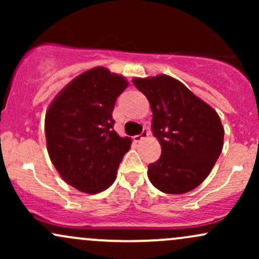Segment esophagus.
<instances>
[{"mask_svg": "<svg viewBox=\"0 0 259 259\" xmlns=\"http://www.w3.org/2000/svg\"><path fill=\"white\" fill-rule=\"evenodd\" d=\"M148 135H150V133H148V130H147V129H144V130H142L141 134H139V135L134 136V140H135L136 142H140V141H142V140L146 139Z\"/></svg>", "mask_w": 259, "mask_h": 259, "instance_id": "34e87169", "label": "esophagus"}]
</instances>
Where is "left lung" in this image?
Returning <instances> with one entry per match:
<instances>
[{
  "mask_svg": "<svg viewBox=\"0 0 259 259\" xmlns=\"http://www.w3.org/2000/svg\"><path fill=\"white\" fill-rule=\"evenodd\" d=\"M133 82L150 102L152 133L162 147L159 159L148 164V179L165 194L191 191L206 179L221 156V118L171 76L135 78Z\"/></svg>",
  "mask_w": 259,
  "mask_h": 259,
  "instance_id": "obj_1",
  "label": "left lung"
}]
</instances>
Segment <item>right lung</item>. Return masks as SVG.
<instances>
[{
    "label": "right lung",
    "instance_id": "add662e5",
    "mask_svg": "<svg viewBox=\"0 0 259 259\" xmlns=\"http://www.w3.org/2000/svg\"><path fill=\"white\" fill-rule=\"evenodd\" d=\"M126 88L124 76L92 68L65 86L46 112L50 158L63 180L79 191L99 194L117 178L132 139L113 130L112 112Z\"/></svg>",
    "mask_w": 259,
    "mask_h": 259
}]
</instances>
